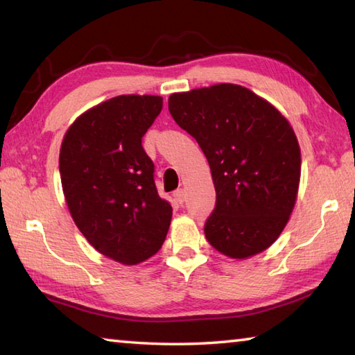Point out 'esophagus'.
<instances>
[{"label":"esophagus","mask_w":355,"mask_h":355,"mask_svg":"<svg viewBox=\"0 0 355 355\" xmlns=\"http://www.w3.org/2000/svg\"><path fill=\"white\" fill-rule=\"evenodd\" d=\"M173 198H175V200L178 204H184V200H185V191L182 190V189H179V190H176L175 193H173Z\"/></svg>","instance_id":"1"}]
</instances>
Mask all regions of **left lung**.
<instances>
[{"label": "left lung", "mask_w": 355, "mask_h": 355, "mask_svg": "<svg viewBox=\"0 0 355 355\" xmlns=\"http://www.w3.org/2000/svg\"><path fill=\"white\" fill-rule=\"evenodd\" d=\"M168 110L209 160L216 204L204 225L207 241L230 258L266 250L297 199L302 156L289 122L232 83L171 94Z\"/></svg>", "instance_id": "1"}]
</instances>
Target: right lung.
I'll return each instance as SVG.
<instances>
[{
  "label": "right lung",
  "instance_id": "right-lung-1",
  "mask_svg": "<svg viewBox=\"0 0 355 355\" xmlns=\"http://www.w3.org/2000/svg\"><path fill=\"white\" fill-rule=\"evenodd\" d=\"M162 97L119 96L80 116L64 135L60 176L71 216L88 243L122 264L162 247L171 205L159 196L142 137Z\"/></svg>",
  "mask_w": 355,
  "mask_h": 355
}]
</instances>
